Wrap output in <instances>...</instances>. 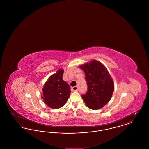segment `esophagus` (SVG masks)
Segmentation results:
<instances>
[{
	"label": "esophagus",
	"mask_w": 149,
	"mask_h": 149,
	"mask_svg": "<svg viewBox=\"0 0 149 149\" xmlns=\"http://www.w3.org/2000/svg\"><path fill=\"white\" fill-rule=\"evenodd\" d=\"M72 91H74V92H77L78 91V87L77 86H74V87H72Z\"/></svg>",
	"instance_id": "34e87169"
}]
</instances>
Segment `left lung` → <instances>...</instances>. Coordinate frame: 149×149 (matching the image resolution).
I'll return each instance as SVG.
<instances>
[{"mask_svg":"<svg viewBox=\"0 0 149 149\" xmlns=\"http://www.w3.org/2000/svg\"><path fill=\"white\" fill-rule=\"evenodd\" d=\"M85 73L88 91L81 97L88 108L97 110L107 104L114 91L113 81L106 68L98 61L93 60L80 66Z\"/></svg>","mask_w":149,"mask_h":149,"instance_id":"8db88e82","label":"left lung"}]
</instances>
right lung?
Segmentation results:
<instances>
[{
    "instance_id": "add662e5",
    "label": "right lung",
    "mask_w": 149,
    "mask_h": 149,
    "mask_svg": "<svg viewBox=\"0 0 149 149\" xmlns=\"http://www.w3.org/2000/svg\"><path fill=\"white\" fill-rule=\"evenodd\" d=\"M64 70L60 69L50 76L42 89L44 103L52 109L63 106L69 98L71 91L69 85L63 80Z\"/></svg>"
}]
</instances>
